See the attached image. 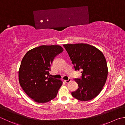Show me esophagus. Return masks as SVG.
<instances>
[{
	"label": "esophagus",
	"mask_w": 125,
	"mask_h": 125,
	"mask_svg": "<svg viewBox=\"0 0 125 125\" xmlns=\"http://www.w3.org/2000/svg\"><path fill=\"white\" fill-rule=\"evenodd\" d=\"M71 80H72V79H71V78H68V80H65L64 81L66 83H69L70 82H71Z\"/></svg>",
	"instance_id": "34e87169"
}]
</instances>
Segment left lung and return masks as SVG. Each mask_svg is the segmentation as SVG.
I'll return each instance as SVG.
<instances>
[{
  "instance_id": "obj_1",
  "label": "left lung",
  "mask_w": 125,
  "mask_h": 125,
  "mask_svg": "<svg viewBox=\"0 0 125 125\" xmlns=\"http://www.w3.org/2000/svg\"><path fill=\"white\" fill-rule=\"evenodd\" d=\"M75 71H81V77L75 78L78 88L71 93L80 101L91 100L100 93L107 78L108 69L105 57L100 50L86 44H65Z\"/></svg>"
}]
</instances>
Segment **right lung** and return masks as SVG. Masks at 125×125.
<instances>
[{"label":"right lung","instance_id":"right-lung-1","mask_svg":"<svg viewBox=\"0 0 125 125\" xmlns=\"http://www.w3.org/2000/svg\"><path fill=\"white\" fill-rule=\"evenodd\" d=\"M63 51L59 45H42L28 51L19 70L20 85L26 94L38 103L54 99L62 82L50 77L54 58Z\"/></svg>","mask_w":125,"mask_h":125}]
</instances>
